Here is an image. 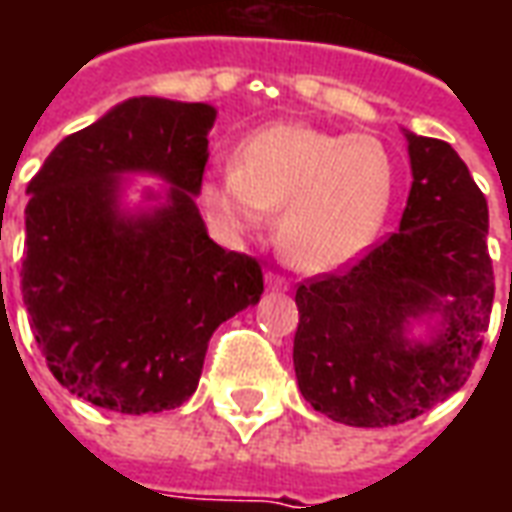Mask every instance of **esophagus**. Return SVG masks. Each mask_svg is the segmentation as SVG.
I'll return each instance as SVG.
<instances>
[{"label": "esophagus", "instance_id": "obj_1", "mask_svg": "<svg viewBox=\"0 0 512 512\" xmlns=\"http://www.w3.org/2000/svg\"><path fill=\"white\" fill-rule=\"evenodd\" d=\"M266 285L268 290H288L290 282L282 274H274V271H266Z\"/></svg>", "mask_w": 512, "mask_h": 512}]
</instances>
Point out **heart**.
Listing matches in <instances>:
<instances>
[{
	"mask_svg": "<svg viewBox=\"0 0 512 512\" xmlns=\"http://www.w3.org/2000/svg\"><path fill=\"white\" fill-rule=\"evenodd\" d=\"M395 164L376 136L271 123L244 136L230 169L208 172L200 202L235 235L257 233L277 211V244L304 271H334L367 252L386 222Z\"/></svg>",
	"mask_w": 512,
	"mask_h": 512,
	"instance_id": "obj_1",
	"label": "heart"
}]
</instances>
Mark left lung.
Listing matches in <instances>:
<instances>
[{"label": "left lung", "mask_w": 512, "mask_h": 512, "mask_svg": "<svg viewBox=\"0 0 512 512\" xmlns=\"http://www.w3.org/2000/svg\"><path fill=\"white\" fill-rule=\"evenodd\" d=\"M406 139L414 183L397 233L354 266L296 288L301 395L354 428L408 422L455 395L494 307L483 191L447 142L411 131ZM422 314L442 318L428 344L407 340Z\"/></svg>", "instance_id": "obj_1"}]
</instances>
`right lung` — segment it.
I'll return each mask as SVG.
<instances>
[{
  "label": "right lung",
  "mask_w": 512,
  "mask_h": 512,
  "mask_svg": "<svg viewBox=\"0 0 512 512\" xmlns=\"http://www.w3.org/2000/svg\"><path fill=\"white\" fill-rule=\"evenodd\" d=\"M216 109L128 98L65 136L29 180L21 293L65 389L117 414L180 406L219 323L260 301L255 257L213 244L194 197ZM172 182L156 212L116 208L119 175Z\"/></svg>",
  "instance_id": "right-lung-1"
}]
</instances>
